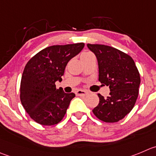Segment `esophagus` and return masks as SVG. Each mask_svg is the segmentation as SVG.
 <instances>
[{
    "label": "esophagus",
    "instance_id": "1",
    "mask_svg": "<svg viewBox=\"0 0 156 156\" xmlns=\"http://www.w3.org/2000/svg\"><path fill=\"white\" fill-rule=\"evenodd\" d=\"M76 93L77 96H86V95L88 94V92L83 90H78Z\"/></svg>",
    "mask_w": 156,
    "mask_h": 156
}]
</instances>
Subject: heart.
Returning a JSON list of instances; mask_svg holds the SVG:
<instances>
[{"mask_svg": "<svg viewBox=\"0 0 156 156\" xmlns=\"http://www.w3.org/2000/svg\"><path fill=\"white\" fill-rule=\"evenodd\" d=\"M87 53H83L82 55H83V54H87Z\"/></svg>", "mask_w": 156, "mask_h": 156, "instance_id": "obj_1", "label": "heart"}]
</instances>
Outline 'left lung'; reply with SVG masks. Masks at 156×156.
Wrapping results in <instances>:
<instances>
[{
    "label": "left lung",
    "mask_w": 156,
    "mask_h": 156,
    "mask_svg": "<svg viewBox=\"0 0 156 156\" xmlns=\"http://www.w3.org/2000/svg\"><path fill=\"white\" fill-rule=\"evenodd\" d=\"M87 47L97 59L99 81L110 89L107 98L98 94L99 103L93 112L106 122L119 121L133 109L139 95L140 75L134 60L109 46L88 44Z\"/></svg>",
    "instance_id": "obj_1"
}]
</instances>
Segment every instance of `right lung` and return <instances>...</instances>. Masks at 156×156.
<instances>
[{
	"mask_svg": "<svg viewBox=\"0 0 156 156\" xmlns=\"http://www.w3.org/2000/svg\"><path fill=\"white\" fill-rule=\"evenodd\" d=\"M83 43L56 45L44 49L27 62L20 82V101L32 119L44 126L60 122L73 93L57 89L68 62L83 49Z\"/></svg>",
	"mask_w": 156,
	"mask_h": 156,
	"instance_id": "add662e5",
	"label": "right lung"
}]
</instances>
